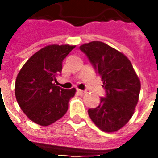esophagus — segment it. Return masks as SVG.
Masks as SVG:
<instances>
[{
	"mask_svg": "<svg viewBox=\"0 0 158 158\" xmlns=\"http://www.w3.org/2000/svg\"><path fill=\"white\" fill-rule=\"evenodd\" d=\"M77 92H78V94L79 95H80V96H83V95H85L86 93L85 90H82V89H77Z\"/></svg>",
	"mask_w": 158,
	"mask_h": 158,
	"instance_id": "esophagus-1",
	"label": "esophagus"
}]
</instances>
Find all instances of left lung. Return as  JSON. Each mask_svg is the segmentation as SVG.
<instances>
[{"instance_id": "8db88e82", "label": "left lung", "mask_w": 158, "mask_h": 158, "mask_svg": "<svg viewBox=\"0 0 158 158\" xmlns=\"http://www.w3.org/2000/svg\"><path fill=\"white\" fill-rule=\"evenodd\" d=\"M103 81L106 96L96 108L88 110L90 119L104 132H116L134 114L140 81L128 57L101 41L80 45Z\"/></svg>"}]
</instances>
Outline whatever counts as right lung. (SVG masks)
<instances>
[{
    "instance_id": "1",
    "label": "right lung",
    "mask_w": 158,
    "mask_h": 158,
    "mask_svg": "<svg viewBox=\"0 0 158 158\" xmlns=\"http://www.w3.org/2000/svg\"><path fill=\"white\" fill-rule=\"evenodd\" d=\"M75 45H51L35 53L17 76L15 96L20 108L31 121L48 126L67 113L76 89L56 85L62 61Z\"/></svg>"
}]
</instances>
